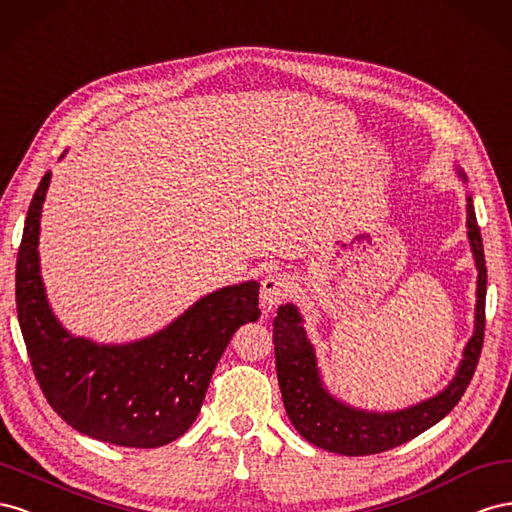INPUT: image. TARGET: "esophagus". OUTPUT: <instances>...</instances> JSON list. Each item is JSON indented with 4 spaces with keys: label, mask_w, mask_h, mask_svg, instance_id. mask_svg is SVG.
<instances>
[{
    "label": "esophagus",
    "mask_w": 512,
    "mask_h": 512,
    "mask_svg": "<svg viewBox=\"0 0 512 512\" xmlns=\"http://www.w3.org/2000/svg\"><path fill=\"white\" fill-rule=\"evenodd\" d=\"M291 291V279L289 274L285 272H272L268 274L264 281H261V304L266 306V309H272V306H276L279 302H283Z\"/></svg>",
    "instance_id": "34e87169"
}]
</instances>
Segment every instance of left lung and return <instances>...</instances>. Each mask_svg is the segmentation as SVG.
Instances as JSON below:
<instances>
[{
  "label": "left lung",
  "mask_w": 512,
  "mask_h": 512,
  "mask_svg": "<svg viewBox=\"0 0 512 512\" xmlns=\"http://www.w3.org/2000/svg\"><path fill=\"white\" fill-rule=\"evenodd\" d=\"M455 173L463 184H467V175L461 167H455ZM465 201L467 240H470L474 266L478 270L474 332L463 349L455 377L433 397L388 412L362 410V407H354L337 399L321 379L315 347L311 339L306 337L300 309L291 302L279 306L272 321L276 377H279L283 403L291 425L296 427L306 442L347 457L377 455V452L410 442L412 437L437 425L463 397L476 371L480 349H483L487 296L485 251L476 223L472 195H465Z\"/></svg>",
  "instance_id": "8db88e82"
}]
</instances>
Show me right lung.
I'll use <instances>...</instances> for the list:
<instances>
[{
  "label": "right lung",
  "instance_id": "add662e5",
  "mask_svg": "<svg viewBox=\"0 0 512 512\" xmlns=\"http://www.w3.org/2000/svg\"><path fill=\"white\" fill-rule=\"evenodd\" d=\"M49 184L51 171L29 203L17 257L19 326L42 392L66 425L94 440L128 448L178 440L195 422L233 332L259 319V283L216 289L145 339L77 337L53 313L40 274V216Z\"/></svg>",
  "mask_w": 512,
  "mask_h": 512
}]
</instances>
